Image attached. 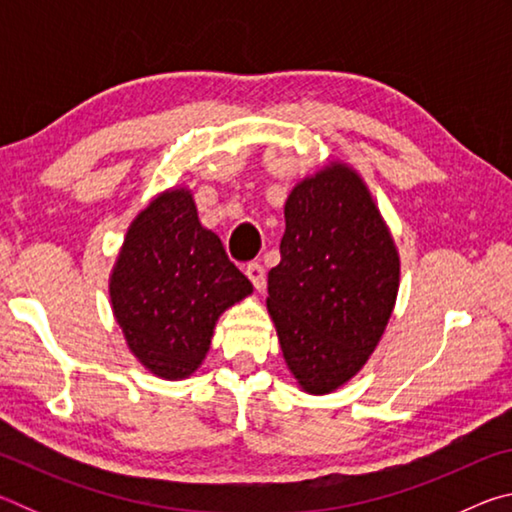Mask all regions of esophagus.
Masks as SVG:
<instances>
[{
	"instance_id": "esophagus-1",
	"label": "esophagus",
	"mask_w": 512,
	"mask_h": 512,
	"mask_svg": "<svg viewBox=\"0 0 512 512\" xmlns=\"http://www.w3.org/2000/svg\"><path fill=\"white\" fill-rule=\"evenodd\" d=\"M246 275H248V280L253 282V287H255L257 291L264 289V284H266V271H264L262 264H259V262H250V264L246 266Z\"/></svg>"
}]
</instances>
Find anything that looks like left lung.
Segmentation results:
<instances>
[{"label":"left lung","instance_id":"obj_1","mask_svg":"<svg viewBox=\"0 0 512 512\" xmlns=\"http://www.w3.org/2000/svg\"><path fill=\"white\" fill-rule=\"evenodd\" d=\"M266 307L302 391L323 395L368 361L393 314L400 255L361 176L332 162L293 187Z\"/></svg>","mask_w":512,"mask_h":512}]
</instances>
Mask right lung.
Listing matches in <instances>:
<instances>
[{"label":"right lung","mask_w":512,"mask_h":512,"mask_svg":"<svg viewBox=\"0 0 512 512\" xmlns=\"http://www.w3.org/2000/svg\"><path fill=\"white\" fill-rule=\"evenodd\" d=\"M253 284L198 221L185 187L153 198L126 232L110 275V302L131 352L162 379H185L210 350L225 309Z\"/></svg>","instance_id":"1"}]
</instances>
